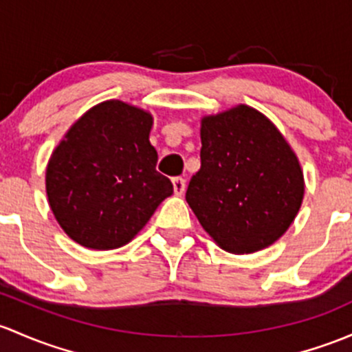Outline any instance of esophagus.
I'll use <instances>...</instances> for the list:
<instances>
[{"instance_id":"obj_1","label":"esophagus","mask_w":352,"mask_h":352,"mask_svg":"<svg viewBox=\"0 0 352 352\" xmlns=\"http://www.w3.org/2000/svg\"><path fill=\"white\" fill-rule=\"evenodd\" d=\"M172 182H173V190H175L177 195H182L184 192H186V180H184L182 177H175Z\"/></svg>"}]
</instances>
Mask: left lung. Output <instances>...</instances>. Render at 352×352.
<instances>
[{
    "mask_svg": "<svg viewBox=\"0 0 352 352\" xmlns=\"http://www.w3.org/2000/svg\"><path fill=\"white\" fill-rule=\"evenodd\" d=\"M201 142L186 199L210 238L234 254L282 238L302 206L303 173L275 124L239 104L202 118Z\"/></svg>",
    "mask_w": 352,
    "mask_h": 352,
    "instance_id": "1",
    "label": "left lung"
}]
</instances>
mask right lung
<instances>
[{
	"instance_id": "add662e5",
	"label": "right lung",
	"mask_w": 352,
	"mask_h": 352,
	"mask_svg": "<svg viewBox=\"0 0 352 352\" xmlns=\"http://www.w3.org/2000/svg\"><path fill=\"white\" fill-rule=\"evenodd\" d=\"M153 118L123 101H104L70 126L47 165V197L70 239L89 250L131 241L173 186L157 172Z\"/></svg>"
}]
</instances>
